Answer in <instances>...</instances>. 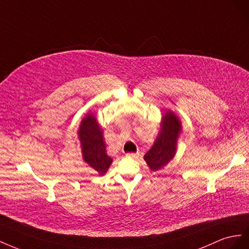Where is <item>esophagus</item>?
<instances>
[{
    "instance_id": "1",
    "label": "esophagus",
    "mask_w": 249,
    "mask_h": 249,
    "mask_svg": "<svg viewBox=\"0 0 249 249\" xmlns=\"http://www.w3.org/2000/svg\"><path fill=\"white\" fill-rule=\"evenodd\" d=\"M139 155H140L139 152H136V153H127V154H126L127 158H130V159H137V158H139Z\"/></svg>"
}]
</instances>
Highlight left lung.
Returning <instances> with one entry per match:
<instances>
[{
    "instance_id": "1",
    "label": "left lung",
    "mask_w": 249,
    "mask_h": 249,
    "mask_svg": "<svg viewBox=\"0 0 249 249\" xmlns=\"http://www.w3.org/2000/svg\"><path fill=\"white\" fill-rule=\"evenodd\" d=\"M180 131V123L172 112H168L162 120L160 132L152 148L144 159L152 171L164 168L172 160L176 150V141Z\"/></svg>"
}]
</instances>
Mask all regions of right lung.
<instances>
[{"instance_id": "add662e5", "label": "right lung", "mask_w": 249, "mask_h": 249, "mask_svg": "<svg viewBox=\"0 0 249 249\" xmlns=\"http://www.w3.org/2000/svg\"><path fill=\"white\" fill-rule=\"evenodd\" d=\"M78 134L84 161H87L98 173L103 175L107 171L112 160L106 154L102 131L94 115L90 113L82 120Z\"/></svg>"}]
</instances>
